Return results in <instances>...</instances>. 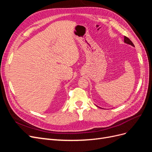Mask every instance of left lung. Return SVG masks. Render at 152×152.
Masks as SVG:
<instances>
[{
  "mask_svg": "<svg viewBox=\"0 0 152 152\" xmlns=\"http://www.w3.org/2000/svg\"><path fill=\"white\" fill-rule=\"evenodd\" d=\"M124 43H127V44H129V45H131V46H133V47H134V44L133 43V42H132L129 40V38H128V37H124Z\"/></svg>",
  "mask_w": 152,
  "mask_h": 152,
  "instance_id": "obj_1",
  "label": "left lung"
}]
</instances>
